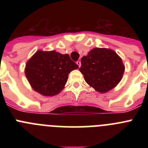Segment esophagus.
Listing matches in <instances>:
<instances>
[{
    "instance_id": "esophagus-1",
    "label": "esophagus",
    "mask_w": 148,
    "mask_h": 148,
    "mask_svg": "<svg viewBox=\"0 0 148 148\" xmlns=\"http://www.w3.org/2000/svg\"><path fill=\"white\" fill-rule=\"evenodd\" d=\"M76 64H78V66H79V67H80V66H81V61H76Z\"/></svg>"
}]
</instances>
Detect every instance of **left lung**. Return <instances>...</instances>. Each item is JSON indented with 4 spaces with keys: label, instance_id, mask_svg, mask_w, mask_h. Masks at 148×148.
<instances>
[{
    "label": "left lung",
    "instance_id": "obj_1",
    "mask_svg": "<svg viewBox=\"0 0 148 148\" xmlns=\"http://www.w3.org/2000/svg\"><path fill=\"white\" fill-rule=\"evenodd\" d=\"M79 70L89 85L104 93L119 83L125 66L121 58L113 50L94 48L87 56L82 57Z\"/></svg>",
    "mask_w": 148,
    "mask_h": 148
}]
</instances>
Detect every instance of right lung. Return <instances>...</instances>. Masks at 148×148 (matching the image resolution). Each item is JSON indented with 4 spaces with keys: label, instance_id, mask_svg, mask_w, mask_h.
Segmentation results:
<instances>
[{
    "label": "right lung",
    "instance_id": "add662e5",
    "mask_svg": "<svg viewBox=\"0 0 148 148\" xmlns=\"http://www.w3.org/2000/svg\"><path fill=\"white\" fill-rule=\"evenodd\" d=\"M78 68L68 54L40 50L27 61L25 74L33 90L41 95L53 96L64 88L69 73Z\"/></svg>",
    "mask_w": 148,
    "mask_h": 148
}]
</instances>
